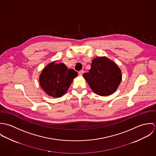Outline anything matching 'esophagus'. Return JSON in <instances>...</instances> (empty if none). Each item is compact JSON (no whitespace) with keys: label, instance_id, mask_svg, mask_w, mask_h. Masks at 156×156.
<instances>
[{"label":"esophagus","instance_id":"esophagus-1","mask_svg":"<svg viewBox=\"0 0 156 156\" xmlns=\"http://www.w3.org/2000/svg\"><path fill=\"white\" fill-rule=\"evenodd\" d=\"M83 73H84V71H83V70H80V71H79L78 74H79V75L82 76V75L83 74Z\"/></svg>","mask_w":156,"mask_h":156}]
</instances>
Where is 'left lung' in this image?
Segmentation results:
<instances>
[{
    "label": "left lung",
    "instance_id": "obj_1",
    "mask_svg": "<svg viewBox=\"0 0 156 156\" xmlns=\"http://www.w3.org/2000/svg\"><path fill=\"white\" fill-rule=\"evenodd\" d=\"M90 89L100 96L109 95L118 88L122 80L118 66L106 57L94 58L89 72L83 74Z\"/></svg>",
    "mask_w": 156,
    "mask_h": 156
}]
</instances>
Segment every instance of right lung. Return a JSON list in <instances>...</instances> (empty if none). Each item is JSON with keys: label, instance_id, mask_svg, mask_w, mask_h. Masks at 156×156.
<instances>
[{"label": "right lung", "instance_id": "right-lung-1", "mask_svg": "<svg viewBox=\"0 0 156 156\" xmlns=\"http://www.w3.org/2000/svg\"><path fill=\"white\" fill-rule=\"evenodd\" d=\"M55 62L53 61L45 67L39 79L41 87L47 95L58 98L66 93L77 73L73 69H68L63 63Z\"/></svg>", "mask_w": 156, "mask_h": 156}]
</instances>
